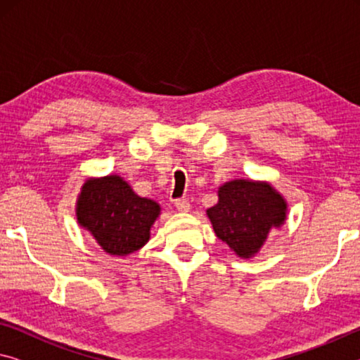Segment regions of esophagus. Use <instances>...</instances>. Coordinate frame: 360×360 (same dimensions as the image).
I'll return each instance as SVG.
<instances>
[{
	"label": "esophagus",
	"instance_id": "1",
	"mask_svg": "<svg viewBox=\"0 0 360 360\" xmlns=\"http://www.w3.org/2000/svg\"><path fill=\"white\" fill-rule=\"evenodd\" d=\"M174 206L178 208V211H188V210H191V203H188L187 198H176Z\"/></svg>",
	"mask_w": 360,
	"mask_h": 360
}]
</instances>
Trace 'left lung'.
<instances>
[{
    "instance_id": "obj_1",
    "label": "left lung",
    "mask_w": 360,
    "mask_h": 360,
    "mask_svg": "<svg viewBox=\"0 0 360 360\" xmlns=\"http://www.w3.org/2000/svg\"><path fill=\"white\" fill-rule=\"evenodd\" d=\"M208 217L219 238L240 257H249L264 245L270 229L284 222L285 203L270 186L236 179L219 188V202Z\"/></svg>"
}]
</instances>
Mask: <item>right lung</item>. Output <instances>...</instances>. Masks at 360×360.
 I'll return each mask as SVG.
<instances>
[{"instance_id": "1", "label": "right lung", "mask_w": 360, "mask_h": 360, "mask_svg": "<svg viewBox=\"0 0 360 360\" xmlns=\"http://www.w3.org/2000/svg\"><path fill=\"white\" fill-rule=\"evenodd\" d=\"M158 212L155 202L138 197L119 176L87 181L77 202L79 224L112 255L143 248Z\"/></svg>"}]
</instances>
